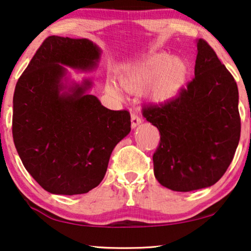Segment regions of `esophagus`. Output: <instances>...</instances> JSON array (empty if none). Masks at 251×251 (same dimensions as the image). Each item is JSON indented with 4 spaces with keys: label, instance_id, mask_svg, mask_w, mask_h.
Listing matches in <instances>:
<instances>
[{
    "label": "esophagus",
    "instance_id": "34e87169",
    "mask_svg": "<svg viewBox=\"0 0 251 251\" xmlns=\"http://www.w3.org/2000/svg\"><path fill=\"white\" fill-rule=\"evenodd\" d=\"M141 123V119L138 117L137 114H134V113H132L131 114V126H132V129H134V128H137L138 126H139Z\"/></svg>",
    "mask_w": 251,
    "mask_h": 251
}]
</instances>
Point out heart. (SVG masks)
Returning a JSON list of instances; mask_svg holds the SVG:
<instances>
[{
	"label": "heart",
	"instance_id": "1",
	"mask_svg": "<svg viewBox=\"0 0 251 251\" xmlns=\"http://www.w3.org/2000/svg\"><path fill=\"white\" fill-rule=\"evenodd\" d=\"M190 74L187 60L162 52L126 65L119 74V81L126 92L131 94L141 93L148 87L147 96L151 103L164 105L182 93ZM105 88L112 95H121V88L113 80H107Z\"/></svg>",
	"mask_w": 251,
	"mask_h": 251
}]
</instances>
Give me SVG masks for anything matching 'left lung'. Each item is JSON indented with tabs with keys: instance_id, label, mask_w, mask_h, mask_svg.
<instances>
[{
	"instance_id": "8db88e82",
	"label": "left lung",
	"mask_w": 251,
	"mask_h": 251,
	"mask_svg": "<svg viewBox=\"0 0 251 251\" xmlns=\"http://www.w3.org/2000/svg\"><path fill=\"white\" fill-rule=\"evenodd\" d=\"M195 78L176 100L144 108L161 141L152 156L156 180L173 191L215 184L233 159L240 139L234 78L205 41L197 39Z\"/></svg>"
}]
</instances>
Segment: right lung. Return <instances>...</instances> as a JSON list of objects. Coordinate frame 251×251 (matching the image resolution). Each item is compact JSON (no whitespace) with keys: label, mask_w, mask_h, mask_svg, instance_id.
<instances>
[{"label":"right lung","mask_w":251,"mask_h":251,"mask_svg":"<svg viewBox=\"0 0 251 251\" xmlns=\"http://www.w3.org/2000/svg\"><path fill=\"white\" fill-rule=\"evenodd\" d=\"M101 50L89 39L50 36L17 82L12 133L23 164L53 195L86 194L106 173L114 147L131 130L128 111L104 107L68 69L92 72Z\"/></svg>","instance_id":"1"}]
</instances>
